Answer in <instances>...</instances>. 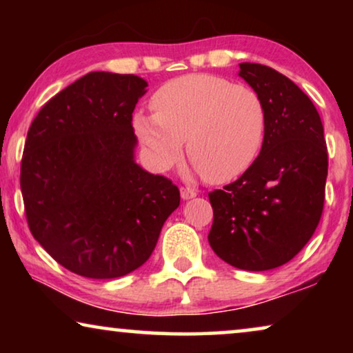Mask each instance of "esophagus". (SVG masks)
<instances>
[{"label": "esophagus", "instance_id": "1", "mask_svg": "<svg viewBox=\"0 0 353 353\" xmlns=\"http://www.w3.org/2000/svg\"><path fill=\"white\" fill-rule=\"evenodd\" d=\"M180 192H181L183 199H192V197H196V194H197L196 190H192V188H188V186H183Z\"/></svg>", "mask_w": 353, "mask_h": 353}]
</instances>
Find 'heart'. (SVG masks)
<instances>
[{
    "instance_id": "b5f03b06",
    "label": "heart",
    "mask_w": 353,
    "mask_h": 353,
    "mask_svg": "<svg viewBox=\"0 0 353 353\" xmlns=\"http://www.w3.org/2000/svg\"><path fill=\"white\" fill-rule=\"evenodd\" d=\"M154 115L134 117V130L154 168L167 170L188 156L205 180L239 176L262 148L267 110L248 85L209 74H188L162 85L151 99Z\"/></svg>"
}]
</instances>
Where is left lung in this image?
Instances as JSON below:
<instances>
[{"label": "left lung", "mask_w": 353, "mask_h": 353, "mask_svg": "<svg viewBox=\"0 0 353 353\" xmlns=\"http://www.w3.org/2000/svg\"><path fill=\"white\" fill-rule=\"evenodd\" d=\"M239 69L263 101L267 128L252 165L209 192V244L236 268L265 272L292 260L315 233L325 205L327 148L320 114L292 80L252 62Z\"/></svg>", "instance_id": "left-lung-1"}]
</instances>
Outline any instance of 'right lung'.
Segmentation results:
<instances>
[{"label":"right lung","instance_id":"right-lung-1","mask_svg":"<svg viewBox=\"0 0 353 353\" xmlns=\"http://www.w3.org/2000/svg\"><path fill=\"white\" fill-rule=\"evenodd\" d=\"M146 86L137 75L90 72L28 128L21 162L28 228L80 276L110 279L141 267L180 205L172 180L133 161L132 114Z\"/></svg>","mask_w":353,"mask_h":353}]
</instances>
